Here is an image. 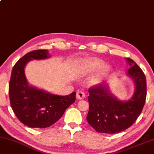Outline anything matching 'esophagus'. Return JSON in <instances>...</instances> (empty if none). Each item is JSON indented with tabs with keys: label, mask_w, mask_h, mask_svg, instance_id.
Instances as JSON below:
<instances>
[{
	"label": "esophagus",
	"mask_w": 154,
	"mask_h": 154,
	"mask_svg": "<svg viewBox=\"0 0 154 154\" xmlns=\"http://www.w3.org/2000/svg\"><path fill=\"white\" fill-rule=\"evenodd\" d=\"M85 94L81 91H78L76 93V98L79 99V100H82V99H83L85 98Z\"/></svg>",
	"instance_id": "obj_1"
}]
</instances>
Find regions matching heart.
Returning <instances> with one entry per match:
<instances>
[{
	"instance_id": "obj_1",
	"label": "heart",
	"mask_w": 154,
	"mask_h": 154,
	"mask_svg": "<svg viewBox=\"0 0 154 154\" xmlns=\"http://www.w3.org/2000/svg\"><path fill=\"white\" fill-rule=\"evenodd\" d=\"M105 63L100 60H92L85 61L82 63V67H80V72L81 74H91V73L96 72L101 69L104 67ZM109 67H105L103 69V73H107L109 72Z\"/></svg>"
}]
</instances>
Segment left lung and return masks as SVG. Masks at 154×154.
I'll return each mask as SVG.
<instances>
[{"instance_id": "obj_1", "label": "left lung", "mask_w": 154, "mask_h": 154, "mask_svg": "<svg viewBox=\"0 0 154 154\" xmlns=\"http://www.w3.org/2000/svg\"><path fill=\"white\" fill-rule=\"evenodd\" d=\"M130 68L127 76L133 80L135 91L127 100H119L104 83L89 89L88 123L98 133L116 134L128 129L140 116L146 96V77L133 60L126 58Z\"/></svg>"}]
</instances>
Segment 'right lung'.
<instances>
[{
	"instance_id": "add662e5",
	"label": "right lung",
	"mask_w": 154,
	"mask_h": 154,
	"mask_svg": "<svg viewBox=\"0 0 154 154\" xmlns=\"http://www.w3.org/2000/svg\"><path fill=\"white\" fill-rule=\"evenodd\" d=\"M48 50L30 51L14 66L9 85L10 105L18 119L32 128H46L57 122L75 100V92L68 96L52 94L29 84L25 74L27 64L33 60L49 58Z\"/></svg>"
}]
</instances>
